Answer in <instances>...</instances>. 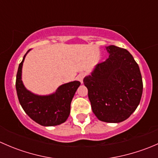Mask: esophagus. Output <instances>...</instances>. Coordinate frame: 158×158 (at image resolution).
I'll use <instances>...</instances> for the list:
<instances>
[{
  "instance_id": "obj_1",
  "label": "esophagus",
  "mask_w": 158,
  "mask_h": 158,
  "mask_svg": "<svg viewBox=\"0 0 158 158\" xmlns=\"http://www.w3.org/2000/svg\"><path fill=\"white\" fill-rule=\"evenodd\" d=\"M84 77H85V73H79V74L77 76L78 80H79V82H81V83H82V82H83V79H84Z\"/></svg>"
}]
</instances>
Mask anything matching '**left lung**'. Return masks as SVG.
I'll return each instance as SVG.
<instances>
[{
	"instance_id": "1",
	"label": "left lung",
	"mask_w": 158,
	"mask_h": 158,
	"mask_svg": "<svg viewBox=\"0 0 158 158\" xmlns=\"http://www.w3.org/2000/svg\"><path fill=\"white\" fill-rule=\"evenodd\" d=\"M109 56L83 79L92 111L98 120L118 123L126 120L141 101L143 82L138 63L127 49L106 47Z\"/></svg>"
}]
</instances>
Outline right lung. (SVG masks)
<instances>
[{"mask_svg": "<svg viewBox=\"0 0 158 158\" xmlns=\"http://www.w3.org/2000/svg\"><path fill=\"white\" fill-rule=\"evenodd\" d=\"M30 50L27 51V52ZM27 52L20 63L16 79V89L20 106L31 119L43 126H55L66 121L70 104L80 82L73 81L60 85L54 93L38 95L25 88L21 80L22 66Z\"/></svg>", "mask_w": 158, "mask_h": 158, "instance_id": "right-lung-1", "label": "right lung"}]
</instances>
